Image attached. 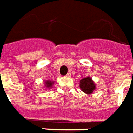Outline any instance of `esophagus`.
Segmentation results:
<instances>
[{"mask_svg":"<svg viewBox=\"0 0 133 133\" xmlns=\"http://www.w3.org/2000/svg\"><path fill=\"white\" fill-rule=\"evenodd\" d=\"M66 77H71V73L70 72H69V73H67V75H66Z\"/></svg>","mask_w":133,"mask_h":133,"instance_id":"esophagus-1","label":"esophagus"}]
</instances>
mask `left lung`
<instances>
[{"label": "left lung", "instance_id": "left-lung-1", "mask_svg": "<svg viewBox=\"0 0 133 133\" xmlns=\"http://www.w3.org/2000/svg\"><path fill=\"white\" fill-rule=\"evenodd\" d=\"M79 88L86 94L89 95L96 90V84L90 77H85L79 81Z\"/></svg>", "mask_w": 133, "mask_h": 133}]
</instances>
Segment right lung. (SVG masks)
Masks as SVG:
<instances>
[{
	"label": "right lung",
	"instance_id": "obj_1",
	"mask_svg": "<svg viewBox=\"0 0 133 133\" xmlns=\"http://www.w3.org/2000/svg\"><path fill=\"white\" fill-rule=\"evenodd\" d=\"M45 87L47 88H50L52 87L53 85V84H54V82L53 81H50V80H46V81H45Z\"/></svg>",
	"mask_w": 133,
	"mask_h": 133
}]
</instances>
